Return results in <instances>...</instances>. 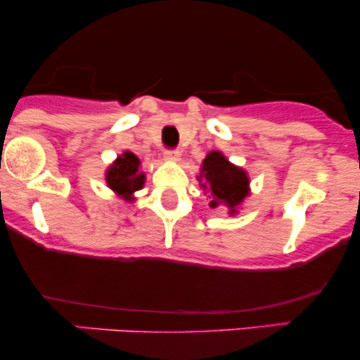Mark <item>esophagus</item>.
I'll return each mask as SVG.
<instances>
[{
  "label": "esophagus",
  "mask_w": 360,
  "mask_h": 360,
  "mask_svg": "<svg viewBox=\"0 0 360 360\" xmlns=\"http://www.w3.org/2000/svg\"><path fill=\"white\" fill-rule=\"evenodd\" d=\"M164 159L169 160V162H179V159H181L179 150H166V154H164Z\"/></svg>",
  "instance_id": "34e87169"
}]
</instances>
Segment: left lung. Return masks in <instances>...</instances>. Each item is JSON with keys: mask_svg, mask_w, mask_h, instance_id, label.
<instances>
[{"mask_svg": "<svg viewBox=\"0 0 360 360\" xmlns=\"http://www.w3.org/2000/svg\"><path fill=\"white\" fill-rule=\"evenodd\" d=\"M196 179L212 196L210 206H225L232 217L238 213L245 198L250 196V177L247 171L230 162L220 150L206 154Z\"/></svg>", "mask_w": 360, "mask_h": 360, "instance_id": "8db88e82", "label": "left lung"}]
</instances>
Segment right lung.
I'll use <instances>...</instances> for the list:
<instances>
[{
	"mask_svg": "<svg viewBox=\"0 0 360 360\" xmlns=\"http://www.w3.org/2000/svg\"><path fill=\"white\" fill-rule=\"evenodd\" d=\"M105 179L108 188L120 200L135 201V193L146 184V172L140 171V159L134 152L125 150L106 167Z\"/></svg>",
	"mask_w": 360,
	"mask_h": 360,
	"instance_id": "add662e5",
	"label": "right lung"
}]
</instances>
